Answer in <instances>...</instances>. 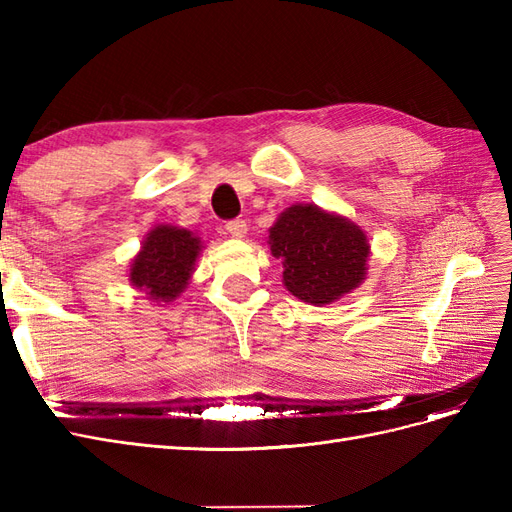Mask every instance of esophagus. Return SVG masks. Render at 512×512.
I'll return each instance as SVG.
<instances>
[{"label": "esophagus", "mask_w": 512, "mask_h": 512, "mask_svg": "<svg viewBox=\"0 0 512 512\" xmlns=\"http://www.w3.org/2000/svg\"><path fill=\"white\" fill-rule=\"evenodd\" d=\"M226 232H228L230 237L241 239V237H245L247 224H245V220H228V222H226Z\"/></svg>", "instance_id": "1"}]
</instances>
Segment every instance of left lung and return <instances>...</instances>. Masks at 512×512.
<instances>
[{"mask_svg": "<svg viewBox=\"0 0 512 512\" xmlns=\"http://www.w3.org/2000/svg\"><path fill=\"white\" fill-rule=\"evenodd\" d=\"M271 254L284 262L294 297L324 305L365 280L367 237L359 226L314 205H292L269 230Z\"/></svg>", "mask_w": 512, "mask_h": 512, "instance_id": "8db88e82", "label": "left lung"}]
</instances>
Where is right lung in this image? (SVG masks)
I'll return each instance as SVG.
<instances>
[{
  "instance_id": "right-lung-1",
  "label": "right lung",
  "mask_w": 512,
  "mask_h": 512,
  "mask_svg": "<svg viewBox=\"0 0 512 512\" xmlns=\"http://www.w3.org/2000/svg\"><path fill=\"white\" fill-rule=\"evenodd\" d=\"M200 241L190 230L158 226L149 232L143 250L132 262L130 282L153 301H173L188 284Z\"/></svg>"
}]
</instances>
